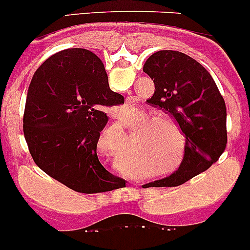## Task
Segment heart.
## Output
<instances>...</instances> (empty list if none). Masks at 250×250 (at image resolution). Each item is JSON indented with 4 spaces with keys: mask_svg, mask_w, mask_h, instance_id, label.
<instances>
[{
    "mask_svg": "<svg viewBox=\"0 0 250 250\" xmlns=\"http://www.w3.org/2000/svg\"><path fill=\"white\" fill-rule=\"evenodd\" d=\"M125 127L134 129L135 142L130 152V162L137 169H151V177H168L181 169L186 156V135L173 118L156 115L144 106H129L122 116ZM123 128L121 121L117 122ZM125 172L133 171L121 162ZM155 169V171L152 169Z\"/></svg>",
    "mask_w": 250,
    "mask_h": 250,
    "instance_id": "heart-1",
    "label": "heart"
}]
</instances>
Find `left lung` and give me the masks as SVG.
I'll return each mask as SVG.
<instances>
[{
	"mask_svg": "<svg viewBox=\"0 0 250 250\" xmlns=\"http://www.w3.org/2000/svg\"><path fill=\"white\" fill-rule=\"evenodd\" d=\"M143 71L154 81L147 103L169 113L186 135V156L181 169L156 187L183 184L219 160L227 144L226 105L209 72L179 51L152 53Z\"/></svg>",
	"mask_w": 250,
	"mask_h": 250,
	"instance_id": "8db88e82",
	"label": "left lung"
}]
</instances>
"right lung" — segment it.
I'll use <instances>...</instances> for the list:
<instances>
[{
	"instance_id": "obj_1",
	"label": "right lung",
	"mask_w": 250,
	"mask_h": 250,
	"mask_svg": "<svg viewBox=\"0 0 250 250\" xmlns=\"http://www.w3.org/2000/svg\"><path fill=\"white\" fill-rule=\"evenodd\" d=\"M125 103L108 86L100 58L85 48L60 51L43 62L28 89L23 130L34 162L79 193H103L122 181L96 154L105 108Z\"/></svg>"
}]
</instances>
